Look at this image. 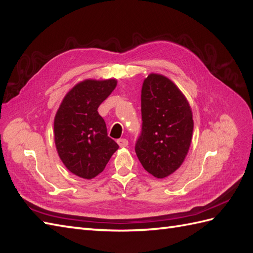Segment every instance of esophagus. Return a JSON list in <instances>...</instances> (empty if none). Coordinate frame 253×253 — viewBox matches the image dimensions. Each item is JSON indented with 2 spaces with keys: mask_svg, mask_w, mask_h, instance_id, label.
Listing matches in <instances>:
<instances>
[{
  "mask_svg": "<svg viewBox=\"0 0 253 253\" xmlns=\"http://www.w3.org/2000/svg\"><path fill=\"white\" fill-rule=\"evenodd\" d=\"M117 143H118V145H119L121 148L126 147V146L128 145V141H127V139H126V138H120V139L117 140Z\"/></svg>",
  "mask_w": 253,
  "mask_h": 253,
  "instance_id": "1",
  "label": "esophagus"
}]
</instances>
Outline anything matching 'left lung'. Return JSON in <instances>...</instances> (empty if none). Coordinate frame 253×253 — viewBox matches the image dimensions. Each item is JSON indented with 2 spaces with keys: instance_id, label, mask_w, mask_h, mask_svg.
I'll list each match as a JSON object with an SVG mask.
<instances>
[{
  "instance_id": "1",
  "label": "left lung",
  "mask_w": 253,
  "mask_h": 253,
  "mask_svg": "<svg viewBox=\"0 0 253 253\" xmlns=\"http://www.w3.org/2000/svg\"><path fill=\"white\" fill-rule=\"evenodd\" d=\"M141 132L135 144L143 168L165 178L180 168L193 133L192 110L168 77L150 74L141 88Z\"/></svg>"
}]
</instances>
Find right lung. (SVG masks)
I'll return each mask as SVG.
<instances>
[{"instance_id": "obj_1", "label": "right lung", "mask_w": 253, "mask_h": 253, "mask_svg": "<svg viewBox=\"0 0 253 253\" xmlns=\"http://www.w3.org/2000/svg\"><path fill=\"white\" fill-rule=\"evenodd\" d=\"M116 85V79L84 80L64 96L54 117V143L61 161L84 179L102 173L119 148L97 113Z\"/></svg>"}]
</instances>
